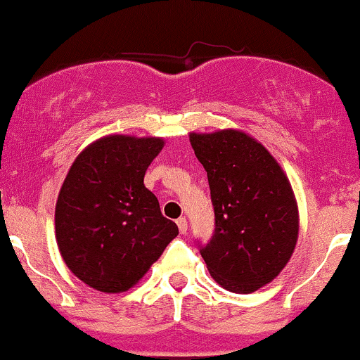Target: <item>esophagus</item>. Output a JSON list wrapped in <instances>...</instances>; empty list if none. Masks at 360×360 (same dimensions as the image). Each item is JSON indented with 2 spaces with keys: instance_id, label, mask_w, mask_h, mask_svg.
Returning a JSON list of instances; mask_svg holds the SVG:
<instances>
[{
  "instance_id": "1",
  "label": "esophagus",
  "mask_w": 360,
  "mask_h": 360,
  "mask_svg": "<svg viewBox=\"0 0 360 360\" xmlns=\"http://www.w3.org/2000/svg\"><path fill=\"white\" fill-rule=\"evenodd\" d=\"M176 226H179V231H180L181 234L187 233L188 224H187V219H185V217H180V219H176Z\"/></svg>"
}]
</instances>
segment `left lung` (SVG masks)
<instances>
[{
  "label": "left lung",
  "mask_w": 360,
  "mask_h": 360,
  "mask_svg": "<svg viewBox=\"0 0 360 360\" xmlns=\"http://www.w3.org/2000/svg\"><path fill=\"white\" fill-rule=\"evenodd\" d=\"M188 137L207 172L216 214L214 236L200 255L221 288L255 292L282 272L296 248L300 211L290 181L269 149L243 131Z\"/></svg>",
  "instance_id": "8db88e82"
}]
</instances>
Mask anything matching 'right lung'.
<instances>
[{
	"label": "right lung",
	"instance_id": "right-lung-1",
	"mask_svg": "<svg viewBox=\"0 0 360 360\" xmlns=\"http://www.w3.org/2000/svg\"><path fill=\"white\" fill-rule=\"evenodd\" d=\"M163 137L110 134L76 156L56 202V241L68 269L100 292L134 288L179 226L144 187Z\"/></svg>",
	"mask_w": 360,
	"mask_h": 360
}]
</instances>
